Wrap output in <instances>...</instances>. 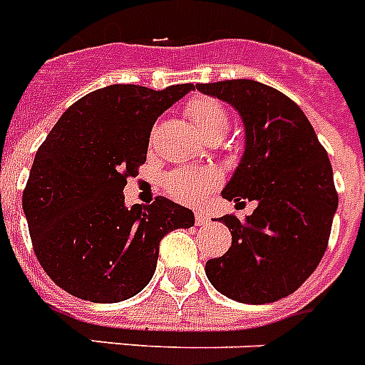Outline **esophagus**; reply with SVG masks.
I'll return each mask as SVG.
<instances>
[{
  "label": "esophagus",
  "instance_id": "obj_1",
  "mask_svg": "<svg viewBox=\"0 0 365 365\" xmlns=\"http://www.w3.org/2000/svg\"><path fill=\"white\" fill-rule=\"evenodd\" d=\"M195 221H197L198 227H202V225L210 223V215L206 212H197L195 213Z\"/></svg>",
  "mask_w": 365,
  "mask_h": 365
}]
</instances>
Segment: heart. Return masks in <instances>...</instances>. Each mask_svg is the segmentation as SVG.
Here are the masks:
<instances>
[{
	"label": "heart",
	"mask_w": 365,
	"mask_h": 365,
	"mask_svg": "<svg viewBox=\"0 0 365 365\" xmlns=\"http://www.w3.org/2000/svg\"><path fill=\"white\" fill-rule=\"evenodd\" d=\"M187 115L206 140H221L230 125V115L217 99L195 97L189 101ZM217 174L206 168L178 170L167 178V189L176 200L185 204H200L215 189Z\"/></svg>",
	"instance_id": "obj_1"
}]
</instances>
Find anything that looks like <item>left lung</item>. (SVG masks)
Returning a JSON list of instances; mask_svg holds the SVG:
<instances>
[{
	"label": "left lung",
	"instance_id": "8db88e82",
	"mask_svg": "<svg viewBox=\"0 0 365 365\" xmlns=\"http://www.w3.org/2000/svg\"><path fill=\"white\" fill-rule=\"evenodd\" d=\"M244 121L245 150L223 198L257 208L223 215L232 244L206 262L210 283L230 300L269 304L292 294L321 262L337 210L330 159L294 101L257 80L197 84Z\"/></svg>",
	"mask_w": 365,
	"mask_h": 365
}]
</instances>
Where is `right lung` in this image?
<instances>
[{"label": "right lung", "instance_id": "obj_1", "mask_svg": "<svg viewBox=\"0 0 365 365\" xmlns=\"http://www.w3.org/2000/svg\"><path fill=\"white\" fill-rule=\"evenodd\" d=\"M192 84L155 91L114 84L69 106L35 153L22 195L37 260L56 285L96 304L138 294L153 277L159 242L195 225L189 208L157 197L125 204L155 120Z\"/></svg>", "mask_w": 365, "mask_h": 365}]
</instances>
